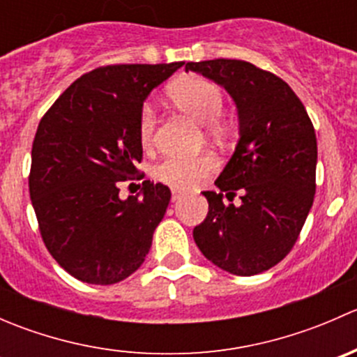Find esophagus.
Returning <instances> with one entry per match:
<instances>
[{
	"instance_id": "esophagus-1",
	"label": "esophagus",
	"mask_w": 357,
	"mask_h": 357,
	"mask_svg": "<svg viewBox=\"0 0 357 357\" xmlns=\"http://www.w3.org/2000/svg\"><path fill=\"white\" fill-rule=\"evenodd\" d=\"M183 195H185V193L179 192V190H172V197H171V200H172V202L181 200V197H183Z\"/></svg>"
}]
</instances>
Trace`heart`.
Wrapping results in <instances>:
<instances>
[{
	"label": "heart",
	"mask_w": 357,
	"mask_h": 357,
	"mask_svg": "<svg viewBox=\"0 0 357 357\" xmlns=\"http://www.w3.org/2000/svg\"><path fill=\"white\" fill-rule=\"evenodd\" d=\"M172 102L200 124H212L221 117L225 109V95L214 82L202 77H186L169 89ZM157 126V110L152 103H145L139 110L138 132L143 145H150ZM215 158L211 155L181 157L171 155L155 167V178L174 188H193L208 172L215 169Z\"/></svg>",
	"instance_id": "1"
}]
</instances>
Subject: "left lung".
I'll list each match as a JSON object with an SVG mask.
<instances>
[{"label":"left lung","mask_w":357,"mask_h":357,"mask_svg":"<svg viewBox=\"0 0 357 357\" xmlns=\"http://www.w3.org/2000/svg\"><path fill=\"white\" fill-rule=\"evenodd\" d=\"M185 70L229 93L238 114V142L215 186L202 192L207 218L193 229L202 254L231 275L252 276L291 250L316 192L314 128L285 81L243 60L188 62ZM243 192L240 206L225 204Z\"/></svg>","instance_id":"1"}]
</instances>
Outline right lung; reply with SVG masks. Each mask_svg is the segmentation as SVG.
Segmentation results:
<instances>
[{
	"label": "right lung",
	"mask_w": 357,
	"mask_h": 357,
	"mask_svg": "<svg viewBox=\"0 0 357 357\" xmlns=\"http://www.w3.org/2000/svg\"><path fill=\"white\" fill-rule=\"evenodd\" d=\"M183 66L95 68L72 82L39 122L29 176L32 207L50 254L81 282H122L152 247L171 190L143 181L138 195L122 200L119 183L142 162L143 103Z\"/></svg>",
	"instance_id": "obj_1"
}]
</instances>
